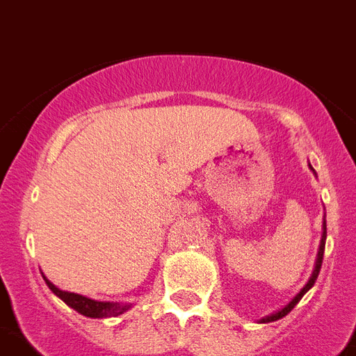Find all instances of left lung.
I'll return each instance as SVG.
<instances>
[{
	"instance_id": "1",
	"label": "left lung",
	"mask_w": 356,
	"mask_h": 356,
	"mask_svg": "<svg viewBox=\"0 0 356 356\" xmlns=\"http://www.w3.org/2000/svg\"><path fill=\"white\" fill-rule=\"evenodd\" d=\"M309 168H312V164H309ZM312 170H313V168H312ZM322 229H324V232H322L321 246H318V253H316L315 270H313L312 277H309V280H307V282H306V286H304V288L300 289V291H298V293L295 295V297L291 298V300H289V302L286 304L284 307H282V309H279V312H277V313H273V315H268V316H264V318H261V322H262V324H266V322H273V321H279V318H282V316H286V315H288V313L291 312V309H293L295 306H297V304H298V300H300V298L304 297V293H306V291H309V289L313 288V284H315L316 277H318V271H321L322 259H324V248H325V219H324V224H322Z\"/></svg>"
}]
</instances>
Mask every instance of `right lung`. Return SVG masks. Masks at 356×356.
Masks as SVG:
<instances>
[{"instance_id":"right-lung-1","label":"right lung","mask_w":356,"mask_h":356,"mask_svg":"<svg viewBox=\"0 0 356 356\" xmlns=\"http://www.w3.org/2000/svg\"><path fill=\"white\" fill-rule=\"evenodd\" d=\"M44 282L50 288L54 295H58L63 302L70 306L72 309H76L77 313H81L85 316H90V318H106V316H118L122 315L124 312L130 309V304H119V302H101V300H92L88 297H83V295L77 293H68V291H63V289L56 288V286L50 282L47 277L43 275Z\"/></svg>"}]
</instances>
